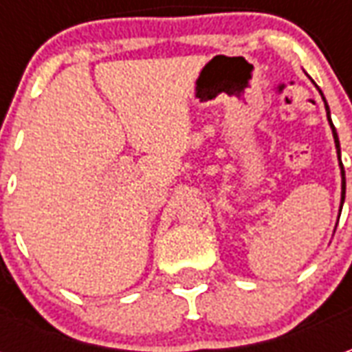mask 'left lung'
<instances>
[{
  "label": "left lung",
  "mask_w": 352,
  "mask_h": 352,
  "mask_svg": "<svg viewBox=\"0 0 352 352\" xmlns=\"http://www.w3.org/2000/svg\"><path fill=\"white\" fill-rule=\"evenodd\" d=\"M320 92V90H318ZM322 96V92H320ZM322 100H324V96H322ZM324 105H326V116H328V122H330V128H332V133H333V143H336V148H338V160H340V168H341V207H343V201H345V169H343V164H341V151H340V139H338V131L333 128L332 124V118H330V109H328V103L324 100Z\"/></svg>",
  "instance_id": "8db88e82"
}]
</instances>
